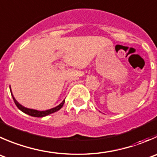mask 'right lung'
I'll return each instance as SVG.
<instances>
[{
  "instance_id": "obj_1",
  "label": "right lung",
  "mask_w": 157,
  "mask_h": 157,
  "mask_svg": "<svg viewBox=\"0 0 157 157\" xmlns=\"http://www.w3.org/2000/svg\"><path fill=\"white\" fill-rule=\"evenodd\" d=\"M10 93H11L12 97H13V101H14L15 104H16V106H17L18 109H19L20 110L22 111V112H24V113L28 114V115L31 116V117H46V116L49 115V114L57 112V111H58L59 109H61V107L63 106V104H64V102H65V100H63V101H62L61 103H60V104L58 105V106H55V107H54V108H51V109H47V110L40 111V110H37V109H29V108L24 107V106H22V105H21V104H20V103H18V102L16 100H15V98H14V97H13V94H12L11 89H10Z\"/></svg>"
}]
</instances>
